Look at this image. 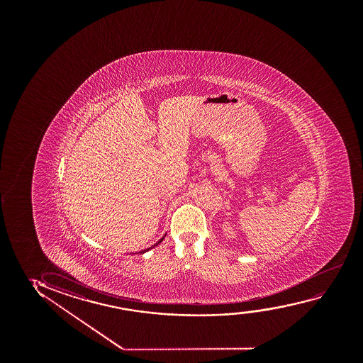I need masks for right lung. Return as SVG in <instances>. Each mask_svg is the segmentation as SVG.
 <instances>
[{"instance_id":"obj_1","label":"right lung","mask_w":363,"mask_h":363,"mask_svg":"<svg viewBox=\"0 0 363 363\" xmlns=\"http://www.w3.org/2000/svg\"><path fill=\"white\" fill-rule=\"evenodd\" d=\"M164 237H166V233H164V237H162V238L160 239V240H159V242H157V243L154 244V245H152V247H150V248L144 249V250H141V252H139V254L146 253V252H147V250H150V249L155 248V247H156V245H159V244L161 243V242H162V240H164Z\"/></svg>"}]
</instances>
